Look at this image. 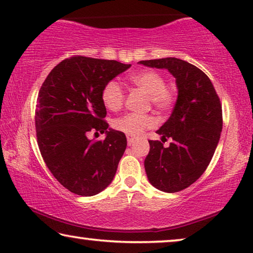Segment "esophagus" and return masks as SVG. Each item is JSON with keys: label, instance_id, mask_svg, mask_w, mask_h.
<instances>
[{"label": "esophagus", "instance_id": "1", "mask_svg": "<svg viewBox=\"0 0 253 253\" xmlns=\"http://www.w3.org/2000/svg\"><path fill=\"white\" fill-rule=\"evenodd\" d=\"M134 139L135 137L133 135H127V142H128V145H131L134 143Z\"/></svg>", "mask_w": 253, "mask_h": 253}]
</instances>
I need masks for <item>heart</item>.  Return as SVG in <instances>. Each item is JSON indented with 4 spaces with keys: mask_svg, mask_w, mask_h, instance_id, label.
I'll list each match as a JSON object with an SVG mask.
<instances>
[{
    "mask_svg": "<svg viewBox=\"0 0 253 253\" xmlns=\"http://www.w3.org/2000/svg\"><path fill=\"white\" fill-rule=\"evenodd\" d=\"M129 81L137 87L144 90L150 95L151 102L154 107L166 110L175 102V94L166 86L165 78L159 73L152 70H145L134 74L129 77ZM102 101L105 108L110 111H118L122 109L125 101V93L118 82H109L104 86L102 92ZM156 125V119L153 117L128 114L115 120L114 126L117 130L123 131L128 135H138L146 128Z\"/></svg>",
    "mask_w": 253,
    "mask_h": 253,
    "instance_id": "heart-1",
    "label": "heart"
}]
</instances>
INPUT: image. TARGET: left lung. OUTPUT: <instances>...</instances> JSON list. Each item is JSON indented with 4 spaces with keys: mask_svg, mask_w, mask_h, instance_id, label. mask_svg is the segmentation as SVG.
I'll use <instances>...</instances> for the list:
<instances>
[{
    "mask_svg": "<svg viewBox=\"0 0 253 253\" xmlns=\"http://www.w3.org/2000/svg\"><path fill=\"white\" fill-rule=\"evenodd\" d=\"M139 65L167 69L176 79L177 100L172 112L157 133L162 142L149 141L144 168L151 185L166 193L184 190L199 179L212 159L223 129L221 104L209 77L177 58L139 61Z\"/></svg>",
    "mask_w": 253,
    "mask_h": 253,
    "instance_id": "left-lung-1",
    "label": "left lung"
}]
</instances>
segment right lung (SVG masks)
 I'll return each instance as SVG.
<instances>
[{
	"mask_svg": "<svg viewBox=\"0 0 253 253\" xmlns=\"http://www.w3.org/2000/svg\"><path fill=\"white\" fill-rule=\"evenodd\" d=\"M130 65L73 56L56 65L40 89L35 112L37 143L58 182L82 197L99 194L110 185L127 146L123 131L103 118L104 86ZM89 131L106 133L103 141Z\"/></svg>",
	"mask_w": 253,
	"mask_h": 253,
	"instance_id": "add662e5",
	"label": "right lung"
}]
</instances>
